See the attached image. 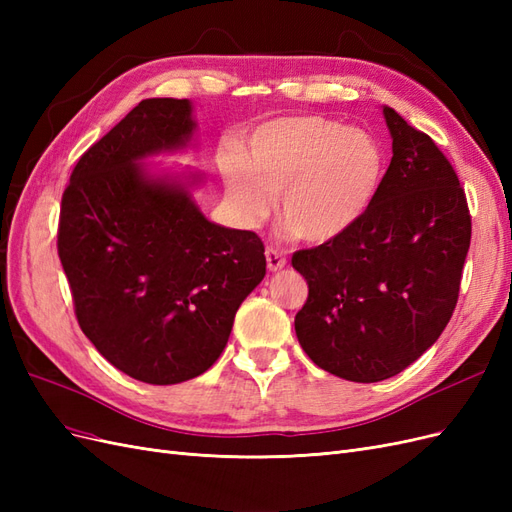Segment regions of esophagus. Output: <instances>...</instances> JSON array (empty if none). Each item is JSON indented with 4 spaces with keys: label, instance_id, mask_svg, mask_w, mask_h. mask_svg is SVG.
I'll return each instance as SVG.
<instances>
[{
    "label": "esophagus",
    "instance_id": "obj_1",
    "mask_svg": "<svg viewBox=\"0 0 512 512\" xmlns=\"http://www.w3.org/2000/svg\"><path fill=\"white\" fill-rule=\"evenodd\" d=\"M265 256H267V267H269L271 273H277V271H282L286 267V256L282 252L273 250V247H267Z\"/></svg>",
    "mask_w": 512,
    "mask_h": 512
}]
</instances>
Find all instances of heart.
I'll use <instances>...</instances> for the list:
<instances>
[{
    "label": "heart",
    "instance_id": "b5f03b06",
    "mask_svg": "<svg viewBox=\"0 0 512 512\" xmlns=\"http://www.w3.org/2000/svg\"><path fill=\"white\" fill-rule=\"evenodd\" d=\"M386 173L382 143L363 128L320 115H288L260 123L247 156L230 149L222 181L237 220L277 211L294 235L327 243L359 224L380 194Z\"/></svg>",
    "mask_w": 512,
    "mask_h": 512
}]
</instances>
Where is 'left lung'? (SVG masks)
Returning a JSON list of instances; mask_svg holds the SVG:
<instances>
[{"label":"left lung","instance_id":"1","mask_svg":"<svg viewBox=\"0 0 512 512\" xmlns=\"http://www.w3.org/2000/svg\"><path fill=\"white\" fill-rule=\"evenodd\" d=\"M382 115L393 158L374 205L342 237L292 256L309 288L294 318L299 344L350 382L393 378L436 344L472 237L451 162L393 108Z\"/></svg>","mask_w":512,"mask_h":512}]
</instances>
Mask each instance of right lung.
Wrapping results in <instances>:
<instances>
[{"label": "right lung", "instance_id": "1", "mask_svg": "<svg viewBox=\"0 0 512 512\" xmlns=\"http://www.w3.org/2000/svg\"><path fill=\"white\" fill-rule=\"evenodd\" d=\"M194 132L190 100H143L83 153L61 198L57 250L81 329L147 384L192 380L218 361L267 273L256 232L198 209L203 173L145 164L192 147Z\"/></svg>", "mask_w": 512, "mask_h": 512}]
</instances>
